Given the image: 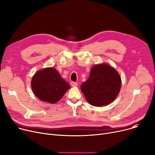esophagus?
Masks as SVG:
<instances>
[{"label":"esophagus","instance_id":"34e87169","mask_svg":"<svg viewBox=\"0 0 155 155\" xmlns=\"http://www.w3.org/2000/svg\"><path fill=\"white\" fill-rule=\"evenodd\" d=\"M70 84H71V85L72 87H77V83H76V82H71L70 83Z\"/></svg>","mask_w":155,"mask_h":155}]
</instances>
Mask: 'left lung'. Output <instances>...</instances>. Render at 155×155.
<instances>
[{
	"instance_id": "8db88e82",
	"label": "left lung",
	"mask_w": 155,
	"mask_h": 155,
	"mask_svg": "<svg viewBox=\"0 0 155 155\" xmlns=\"http://www.w3.org/2000/svg\"><path fill=\"white\" fill-rule=\"evenodd\" d=\"M120 87L119 74L107 63L94 65L89 78L80 87L87 102L95 107L107 105L113 102Z\"/></svg>"
}]
</instances>
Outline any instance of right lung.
Masks as SVG:
<instances>
[{"instance_id":"add662e5","label":"right lung","mask_w":155,"mask_h":155,"mask_svg":"<svg viewBox=\"0 0 155 155\" xmlns=\"http://www.w3.org/2000/svg\"><path fill=\"white\" fill-rule=\"evenodd\" d=\"M31 87L39 99L50 104L58 102L70 88L58 71L51 67L39 70L35 73L32 78Z\"/></svg>"}]
</instances>
